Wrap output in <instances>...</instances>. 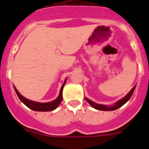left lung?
I'll return each instance as SVG.
<instances>
[{
	"label": "left lung",
	"instance_id": "obj_1",
	"mask_svg": "<svg viewBox=\"0 0 149 149\" xmlns=\"http://www.w3.org/2000/svg\"><path fill=\"white\" fill-rule=\"evenodd\" d=\"M135 88H136V85L134 86V88H133L131 89V90H130V92L127 94L125 97L122 98V99L120 100H118V102H116V104H115L114 106H112V107H107V106H105V105L97 104V103H94V102H92L91 100H90L88 99V98H86V97H85V100H86V101H87L88 103L91 106V107H94V108L96 109H98V110H103V111L116 110V109H118L119 107H121V106H123L124 104H125V103H126L129 100H130V98L131 97L133 93H134Z\"/></svg>",
	"mask_w": 149,
	"mask_h": 149
}]
</instances>
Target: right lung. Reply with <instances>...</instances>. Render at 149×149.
I'll return each mask as SVG.
<instances>
[{
    "mask_svg": "<svg viewBox=\"0 0 149 149\" xmlns=\"http://www.w3.org/2000/svg\"><path fill=\"white\" fill-rule=\"evenodd\" d=\"M65 82L66 80L64 81V83L61 86L58 97L57 98L56 100H55L54 101L49 102V103H38V102L26 99V98H24V97L22 96L17 91V89L15 88V87H14V88H15V92L17 94L18 97L20 99L21 101L22 102L24 105L27 106L28 108H30L32 110L39 111V112H49V111H52L55 109L57 107H58L61 102L62 101V98H63V97H62V91H63V88H64V85H65Z\"/></svg>",
    "mask_w": 149,
    "mask_h": 149,
    "instance_id": "1",
    "label": "right lung"
}]
</instances>
